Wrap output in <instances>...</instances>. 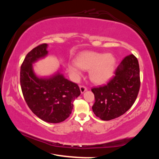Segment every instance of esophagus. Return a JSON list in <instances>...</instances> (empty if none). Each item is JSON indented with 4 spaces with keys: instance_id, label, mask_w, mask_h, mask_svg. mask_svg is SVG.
Segmentation results:
<instances>
[{
    "instance_id": "34e87169",
    "label": "esophagus",
    "mask_w": 159,
    "mask_h": 159,
    "mask_svg": "<svg viewBox=\"0 0 159 159\" xmlns=\"http://www.w3.org/2000/svg\"><path fill=\"white\" fill-rule=\"evenodd\" d=\"M80 92H81V93H83L85 92V91L88 90V88H87V87H86V86L81 85H80Z\"/></svg>"
}]
</instances>
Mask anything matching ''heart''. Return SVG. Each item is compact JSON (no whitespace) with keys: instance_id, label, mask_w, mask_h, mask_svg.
I'll return each instance as SVG.
<instances>
[{"instance_id":"1","label":"heart","mask_w":159,"mask_h":159,"mask_svg":"<svg viewBox=\"0 0 159 159\" xmlns=\"http://www.w3.org/2000/svg\"><path fill=\"white\" fill-rule=\"evenodd\" d=\"M116 60L112 54L97 52H84L76 57V62L69 65V73L74 78H79L82 69L89 70L90 79L98 84L107 82L112 76Z\"/></svg>"}]
</instances>
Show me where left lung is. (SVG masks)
Instances as JSON below:
<instances>
[{"label":"left lung","instance_id":"1","mask_svg":"<svg viewBox=\"0 0 159 159\" xmlns=\"http://www.w3.org/2000/svg\"><path fill=\"white\" fill-rule=\"evenodd\" d=\"M140 88L139 66L133 54L123 59L114 76L106 85L94 87L93 111L96 116L109 120L124 114L133 106Z\"/></svg>","mask_w":159,"mask_h":159}]
</instances>
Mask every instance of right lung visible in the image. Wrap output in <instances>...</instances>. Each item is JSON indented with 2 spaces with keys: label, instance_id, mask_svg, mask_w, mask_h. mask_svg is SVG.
Here are the masks:
<instances>
[{
  "label": "right lung",
  "instance_id": "right-lung-1",
  "mask_svg": "<svg viewBox=\"0 0 159 159\" xmlns=\"http://www.w3.org/2000/svg\"><path fill=\"white\" fill-rule=\"evenodd\" d=\"M48 45L42 43L31 50L20 69V85L29 109L41 120L57 123L71 114L73 102L80 95L76 83L58 74L50 79H39L34 74L32 63L48 54Z\"/></svg>",
  "mask_w": 159,
  "mask_h": 159
}]
</instances>
